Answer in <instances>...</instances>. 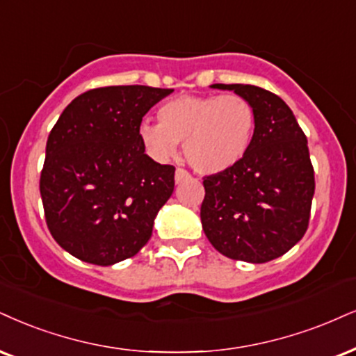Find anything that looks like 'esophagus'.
Masks as SVG:
<instances>
[{"label": "esophagus", "mask_w": 356, "mask_h": 356, "mask_svg": "<svg viewBox=\"0 0 356 356\" xmlns=\"http://www.w3.org/2000/svg\"><path fill=\"white\" fill-rule=\"evenodd\" d=\"M188 178H190V173H188L186 170L178 168L177 171H175V181H177V183H183V181H186Z\"/></svg>", "instance_id": "obj_1"}]
</instances>
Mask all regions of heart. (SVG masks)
<instances>
[{"instance_id":"obj_1","label":"heart","mask_w":356,"mask_h":356,"mask_svg":"<svg viewBox=\"0 0 356 356\" xmlns=\"http://www.w3.org/2000/svg\"><path fill=\"white\" fill-rule=\"evenodd\" d=\"M158 122L138 127L148 155L166 161L183 143L188 163L203 175L222 173L238 165L256 131L254 107L238 94L179 95L161 105Z\"/></svg>"}]
</instances>
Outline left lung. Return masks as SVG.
Listing matches in <instances>:
<instances>
[{
  "label": "left lung",
  "instance_id": "1",
  "mask_svg": "<svg viewBox=\"0 0 356 356\" xmlns=\"http://www.w3.org/2000/svg\"><path fill=\"white\" fill-rule=\"evenodd\" d=\"M211 87L248 99L256 131L238 165L203 179L201 225L222 256L269 262L292 249L309 227L315 178L307 137L279 95L256 86Z\"/></svg>",
  "mask_w": 356,
  "mask_h": 356
}]
</instances>
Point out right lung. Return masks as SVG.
<instances>
[{
	"label": "right lung",
	"mask_w": 356,
	"mask_h": 356,
	"mask_svg": "<svg viewBox=\"0 0 356 356\" xmlns=\"http://www.w3.org/2000/svg\"><path fill=\"white\" fill-rule=\"evenodd\" d=\"M173 89L111 86L72 100L52 127L41 171L46 222L81 261L112 266L135 256L175 188V166L145 153L142 118Z\"/></svg>",
	"instance_id": "1"
}]
</instances>
